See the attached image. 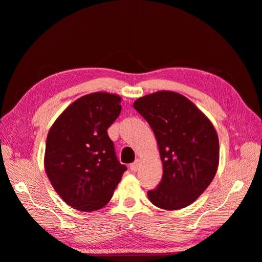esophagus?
Wrapping results in <instances>:
<instances>
[{"mask_svg":"<svg viewBox=\"0 0 262 262\" xmlns=\"http://www.w3.org/2000/svg\"><path fill=\"white\" fill-rule=\"evenodd\" d=\"M139 166H140V161H139V159H137L135 163L130 164V169L132 170V172H137V170L139 169Z\"/></svg>","mask_w":262,"mask_h":262,"instance_id":"34e87169","label":"esophagus"}]
</instances>
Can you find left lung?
<instances>
[{"label": "left lung", "instance_id": "1", "mask_svg": "<svg viewBox=\"0 0 262 262\" xmlns=\"http://www.w3.org/2000/svg\"><path fill=\"white\" fill-rule=\"evenodd\" d=\"M157 139L163 178L148 198L155 206L176 210L191 205L211 183L220 159L215 127L184 96L158 92L135 101Z\"/></svg>", "mask_w": 262, "mask_h": 262}]
</instances>
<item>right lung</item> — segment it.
I'll return each instance as SVG.
<instances>
[{
  "instance_id": "obj_1",
  "label": "right lung",
  "mask_w": 262,
  "mask_h": 262,
  "mask_svg": "<svg viewBox=\"0 0 262 262\" xmlns=\"http://www.w3.org/2000/svg\"><path fill=\"white\" fill-rule=\"evenodd\" d=\"M120 103L119 96L107 93L83 96L57 117L47 136L46 174L74 209L103 208L126 170L107 135L121 113Z\"/></svg>"
}]
</instances>
